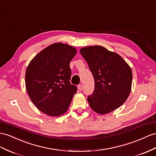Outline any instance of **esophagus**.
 Here are the masks:
<instances>
[{"instance_id": "1", "label": "esophagus", "mask_w": 156, "mask_h": 156, "mask_svg": "<svg viewBox=\"0 0 156 156\" xmlns=\"http://www.w3.org/2000/svg\"><path fill=\"white\" fill-rule=\"evenodd\" d=\"M78 89H79L80 91H82L83 90V86H82V84H79L78 86Z\"/></svg>"}]
</instances>
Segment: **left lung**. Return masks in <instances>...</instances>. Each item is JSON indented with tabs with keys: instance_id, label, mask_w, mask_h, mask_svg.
I'll return each mask as SVG.
<instances>
[{
	"instance_id": "8db88e82",
	"label": "left lung",
	"mask_w": 156,
	"mask_h": 156,
	"mask_svg": "<svg viewBox=\"0 0 156 156\" xmlns=\"http://www.w3.org/2000/svg\"><path fill=\"white\" fill-rule=\"evenodd\" d=\"M80 52L94 78V92L87 96L91 108L104 115L122 105L131 90L133 73L129 65L102 46L83 47Z\"/></svg>"
}]
</instances>
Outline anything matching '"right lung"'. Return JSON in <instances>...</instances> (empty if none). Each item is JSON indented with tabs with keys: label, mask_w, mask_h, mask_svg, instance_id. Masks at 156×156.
Returning a JSON list of instances; mask_svg holds the SVG:
<instances>
[{
	"label": "right lung",
	"mask_w": 156,
	"mask_h": 156,
	"mask_svg": "<svg viewBox=\"0 0 156 156\" xmlns=\"http://www.w3.org/2000/svg\"><path fill=\"white\" fill-rule=\"evenodd\" d=\"M76 53L74 47L66 44H52L35 56L27 68V92L35 107L47 115L65 113L76 92V86L70 82V62Z\"/></svg>",
	"instance_id": "obj_1"
}]
</instances>
